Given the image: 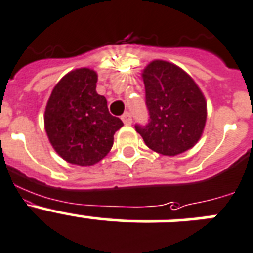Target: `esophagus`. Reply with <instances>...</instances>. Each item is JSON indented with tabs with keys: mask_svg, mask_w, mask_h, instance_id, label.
Returning <instances> with one entry per match:
<instances>
[{
	"mask_svg": "<svg viewBox=\"0 0 253 253\" xmlns=\"http://www.w3.org/2000/svg\"><path fill=\"white\" fill-rule=\"evenodd\" d=\"M122 121H124L125 125H131L132 124V116L129 112H125L124 115H122Z\"/></svg>",
	"mask_w": 253,
	"mask_h": 253,
	"instance_id": "34e87169",
	"label": "esophagus"
}]
</instances>
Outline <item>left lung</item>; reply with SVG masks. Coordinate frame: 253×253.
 I'll return each mask as SVG.
<instances>
[{"mask_svg":"<svg viewBox=\"0 0 253 253\" xmlns=\"http://www.w3.org/2000/svg\"><path fill=\"white\" fill-rule=\"evenodd\" d=\"M146 106L150 120L136 125L146 146L165 156L192 148L201 138L207 119V103L200 87L182 68L155 60L142 71Z\"/></svg>","mask_w":253,"mask_h":253,"instance_id":"8db88e82","label":"left lung"}]
</instances>
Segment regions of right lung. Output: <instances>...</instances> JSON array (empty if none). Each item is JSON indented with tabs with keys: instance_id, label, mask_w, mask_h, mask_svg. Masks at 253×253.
I'll return each instance as SVG.
<instances>
[{
	"instance_id": "1",
	"label": "right lung",
	"mask_w": 253,
	"mask_h": 253,
	"mask_svg": "<svg viewBox=\"0 0 253 253\" xmlns=\"http://www.w3.org/2000/svg\"><path fill=\"white\" fill-rule=\"evenodd\" d=\"M97 73L77 68L52 89L44 110V129L52 147L65 161L92 166L113 145V134L124 126L108 112L107 101L96 92Z\"/></svg>"
}]
</instances>
